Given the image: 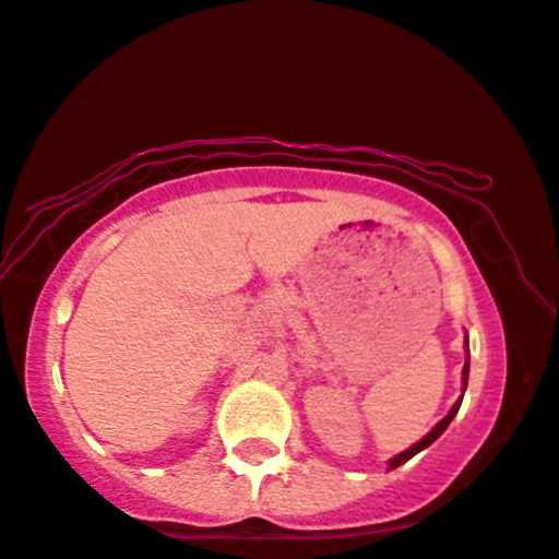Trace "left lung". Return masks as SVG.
<instances>
[{
	"instance_id": "obj_1",
	"label": "left lung",
	"mask_w": 559,
	"mask_h": 559,
	"mask_svg": "<svg viewBox=\"0 0 559 559\" xmlns=\"http://www.w3.org/2000/svg\"><path fill=\"white\" fill-rule=\"evenodd\" d=\"M466 347H468V344H466ZM466 382H468V361H466V367H463V384H466ZM459 407H461V400H459V403H455V405L451 407V413H448V415H445V418H443V420H440V423H438V426H436L433 430H430V433H428L426 438H423V440H420V443H415L413 448H407V451H405V453H400V455H395V459H392V461H390V466H392V468H397V466H400V463L411 461L415 453H420V451H423V448H428L430 443H433V440H436V438H438L440 433H443V430H445L448 426H451L453 415H455V413H459Z\"/></svg>"
}]
</instances>
